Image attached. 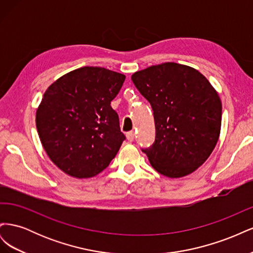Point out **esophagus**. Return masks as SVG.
<instances>
[{
  "instance_id": "1",
  "label": "esophagus",
  "mask_w": 253,
  "mask_h": 253,
  "mask_svg": "<svg viewBox=\"0 0 253 253\" xmlns=\"http://www.w3.org/2000/svg\"><path fill=\"white\" fill-rule=\"evenodd\" d=\"M135 138V133L134 132H127L126 133V139L128 141H133Z\"/></svg>"
}]
</instances>
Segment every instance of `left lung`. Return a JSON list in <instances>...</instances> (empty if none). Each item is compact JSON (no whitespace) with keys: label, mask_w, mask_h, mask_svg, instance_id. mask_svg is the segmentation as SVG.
<instances>
[{"label":"left lung","mask_w":253,"mask_h":253,"mask_svg":"<svg viewBox=\"0 0 253 253\" xmlns=\"http://www.w3.org/2000/svg\"><path fill=\"white\" fill-rule=\"evenodd\" d=\"M132 80L154 112L155 142L142 150L151 166L170 178L193 173L218 140V93L195 68L174 62L136 72Z\"/></svg>","instance_id":"obj_1"}]
</instances>
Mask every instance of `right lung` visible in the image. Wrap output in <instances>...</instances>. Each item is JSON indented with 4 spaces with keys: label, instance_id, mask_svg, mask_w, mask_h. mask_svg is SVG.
Listing matches in <instances>:
<instances>
[{
    "label": "right lung",
    "instance_id": "obj_1",
    "mask_svg": "<svg viewBox=\"0 0 253 253\" xmlns=\"http://www.w3.org/2000/svg\"><path fill=\"white\" fill-rule=\"evenodd\" d=\"M126 76L103 67L84 66L48 86L36 113L41 143L61 171L75 178L102 172L126 136L111 101Z\"/></svg>",
    "mask_w": 253,
    "mask_h": 253
}]
</instances>
